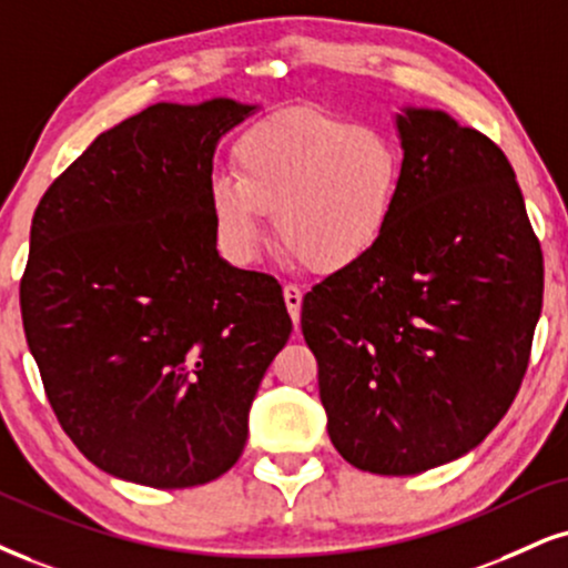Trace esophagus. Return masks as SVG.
<instances>
[{"label":"esophagus","mask_w":568,"mask_h":568,"mask_svg":"<svg viewBox=\"0 0 568 568\" xmlns=\"http://www.w3.org/2000/svg\"><path fill=\"white\" fill-rule=\"evenodd\" d=\"M284 303L295 326L300 324V307H303V290L297 284H284Z\"/></svg>","instance_id":"34e87169"}]
</instances>
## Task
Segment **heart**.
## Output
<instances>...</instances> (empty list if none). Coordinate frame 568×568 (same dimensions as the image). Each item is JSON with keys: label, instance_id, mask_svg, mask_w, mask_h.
<instances>
[{"label": "heart", "instance_id": "obj_1", "mask_svg": "<svg viewBox=\"0 0 568 568\" xmlns=\"http://www.w3.org/2000/svg\"><path fill=\"white\" fill-rule=\"evenodd\" d=\"M234 176L210 181V219L229 261L247 265L276 213L286 250L316 271H345L392 229L403 194V152L387 131L318 108H290L231 146Z\"/></svg>", "mask_w": 568, "mask_h": 568}]
</instances>
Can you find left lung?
Segmentation results:
<instances>
[{
	"instance_id": "obj_1",
	"label": "left lung",
	"mask_w": 568,
	"mask_h": 568,
	"mask_svg": "<svg viewBox=\"0 0 568 568\" xmlns=\"http://www.w3.org/2000/svg\"><path fill=\"white\" fill-rule=\"evenodd\" d=\"M403 194L366 261L303 300L326 429L361 471L408 477L506 416L542 311V250L508 158L439 110L397 115Z\"/></svg>"
}]
</instances>
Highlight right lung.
I'll list each match as a JSON object with an SVG mask.
<instances>
[{"mask_svg":"<svg viewBox=\"0 0 568 568\" xmlns=\"http://www.w3.org/2000/svg\"><path fill=\"white\" fill-rule=\"evenodd\" d=\"M252 110L158 102L91 142L41 197L20 278L47 400L102 471L158 489L240 460L292 334L282 286L215 250L219 139Z\"/></svg>","mask_w":568,"mask_h":568,"instance_id":"obj_1","label":"right lung"}]
</instances>
